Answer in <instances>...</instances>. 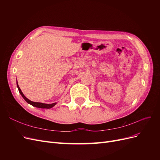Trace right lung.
Segmentation results:
<instances>
[{
	"label": "right lung",
	"mask_w": 160,
	"mask_h": 160,
	"mask_svg": "<svg viewBox=\"0 0 160 160\" xmlns=\"http://www.w3.org/2000/svg\"><path fill=\"white\" fill-rule=\"evenodd\" d=\"M17 88L18 89V91H19V93H21V95H22V98H24V99H25L27 102L28 103H29L31 105H32V106H34V107H36V108H46V109H50V108H52L53 106H55L56 105V103H51V104H46V103H39V102H33V101L29 100L28 99H27L26 97L24 95V94L22 93V92L21 91L20 88H19V86L18 85V83H17Z\"/></svg>",
	"instance_id": "1"
}]
</instances>
